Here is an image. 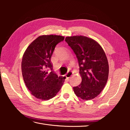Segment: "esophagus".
<instances>
[{"label": "esophagus", "mask_w": 130, "mask_h": 130, "mask_svg": "<svg viewBox=\"0 0 130 130\" xmlns=\"http://www.w3.org/2000/svg\"><path fill=\"white\" fill-rule=\"evenodd\" d=\"M73 74V73H72V72H69L66 75V77L67 78H69L70 77L72 76Z\"/></svg>", "instance_id": "esophagus-1"}]
</instances>
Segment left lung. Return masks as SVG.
Instances as JSON below:
<instances>
[{"mask_svg": "<svg viewBox=\"0 0 130 130\" xmlns=\"http://www.w3.org/2000/svg\"><path fill=\"white\" fill-rule=\"evenodd\" d=\"M65 41L76 55L82 78L81 84L73 87L74 92L82 100H92L107 82L109 66L104 50L96 41L84 36L66 37Z\"/></svg>", "mask_w": 130, "mask_h": 130, "instance_id": "8db88e82", "label": "left lung"}]
</instances>
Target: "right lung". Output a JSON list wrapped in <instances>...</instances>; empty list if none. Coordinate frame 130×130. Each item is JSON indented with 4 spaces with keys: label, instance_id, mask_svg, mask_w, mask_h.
<instances>
[{
    "label": "right lung",
    "instance_id": "obj_1",
    "mask_svg": "<svg viewBox=\"0 0 130 130\" xmlns=\"http://www.w3.org/2000/svg\"><path fill=\"white\" fill-rule=\"evenodd\" d=\"M60 35H42L31 42L23 54L22 72L31 94L37 99L47 100L55 96L66 77L52 71L51 57L55 46L64 40ZM52 72L49 73L47 69Z\"/></svg>",
    "mask_w": 130,
    "mask_h": 130
}]
</instances>
